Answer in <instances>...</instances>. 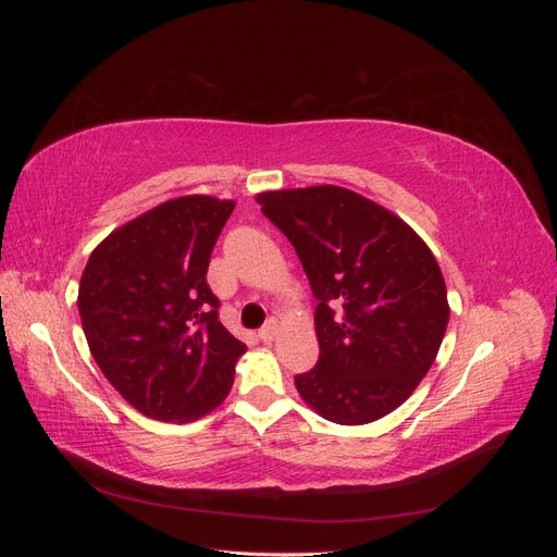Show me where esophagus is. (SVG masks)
I'll use <instances>...</instances> for the list:
<instances>
[{
  "label": "esophagus",
  "mask_w": 557,
  "mask_h": 557,
  "mask_svg": "<svg viewBox=\"0 0 557 557\" xmlns=\"http://www.w3.org/2000/svg\"><path fill=\"white\" fill-rule=\"evenodd\" d=\"M276 334H278V323H276V320H269V323L258 332V336H260L264 344H272L276 339Z\"/></svg>",
  "instance_id": "obj_1"
}]
</instances>
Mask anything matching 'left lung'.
I'll return each instance as SVG.
<instances>
[{
	"label": "left lung",
	"mask_w": 557,
	"mask_h": 557,
	"mask_svg": "<svg viewBox=\"0 0 557 557\" xmlns=\"http://www.w3.org/2000/svg\"><path fill=\"white\" fill-rule=\"evenodd\" d=\"M258 205L309 276L318 364L295 385L313 411L364 425L425 379L448 325L432 250L399 215L339 185L260 193Z\"/></svg>",
	"instance_id": "1"
}]
</instances>
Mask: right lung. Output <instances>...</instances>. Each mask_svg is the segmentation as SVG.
Listing matches in <instances>:
<instances>
[{
  "mask_svg": "<svg viewBox=\"0 0 557 557\" xmlns=\"http://www.w3.org/2000/svg\"><path fill=\"white\" fill-rule=\"evenodd\" d=\"M232 199L185 195L113 230L83 269L78 313L95 362L134 409L164 423L213 411L246 344L207 283Z\"/></svg>",
  "mask_w": 557,
  "mask_h": 557,
  "instance_id": "1",
  "label": "right lung"
}]
</instances>
